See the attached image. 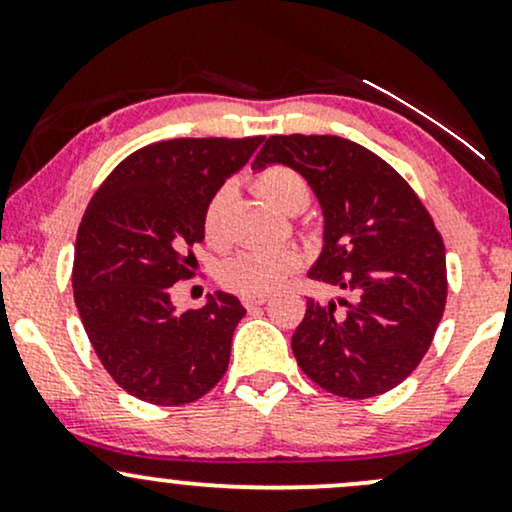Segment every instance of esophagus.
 Listing matches in <instances>:
<instances>
[{
    "mask_svg": "<svg viewBox=\"0 0 512 512\" xmlns=\"http://www.w3.org/2000/svg\"><path fill=\"white\" fill-rule=\"evenodd\" d=\"M240 301H243L245 308H257V305L267 303V296H264V293H262V296H250V293H248V296H243Z\"/></svg>",
    "mask_w": 512,
    "mask_h": 512,
    "instance_id": "34e87169",
    "label": "esophagus"
}]
</instances>
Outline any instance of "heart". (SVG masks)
Masks as SVG:
<instances>
[{
    "label": "heart",
    "mask_w": 512,
    "mask_h": 512,
    "mask_svg": "<svg viewBox=\"0 0 512 512\" xmlns=\"http://www.w3.org/2000/svg\"><path fill=\"white\" fill-rule=\"evenodd\" d=\"M255 190L269 207L284 214H298L308 204V182L301 173L286 166H269L255 175ZM231 190L221 187L209 199L204 211V231L211 240L221 236L223 209ZM293 267V255L286 250L250 248L240 250L223 264V281L240 293H269L286 279Z\"/></svg>",
    "instance_id": "heart-1"
}]
</instances>
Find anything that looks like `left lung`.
Listing matches in <instances>:
<instances>
[{
	"instance_id": "8db88e82",
	"label": "left lung",
	"mask_w": 512,
	"mask_h": 512,
	"mask_svg": "<svg viewBox=\"0 0 512 512\" xmlns=\"http://www.w3.org/2000/svg\"><path fill=\"white\" fill-rule=\"evenodd\" d=\"M272 163L301 173L322 209V252L308 276L349 293L308 298L293 356L332 395H383L419 366L443 317V238L407 180L366 146L332 134H276L252 168Z\"/></svg>"
}]
</instances>
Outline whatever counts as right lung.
I'll list each match as a JSON object with an SVG mask.
<instances>
[{
    "label": "right lung",
    "instance_id": "obj_1",
    "mask_svg": "<svg viewBox=\"0 0 512 512\" xmlns=\"http://www.w3.org/2000/svg\"><path fill=\"white\" fill-rule=\"evenodd\" d=\"M262 142L149 144L127 156L86 207L74 248V303L105 370L142 402H195L226 373L245 308L216 291L199 310L178 313L170 286L190 276L209 199Z\"/></svg>",
    "mask_w": 512,
    "mask_h": 512
}]
</instances>
